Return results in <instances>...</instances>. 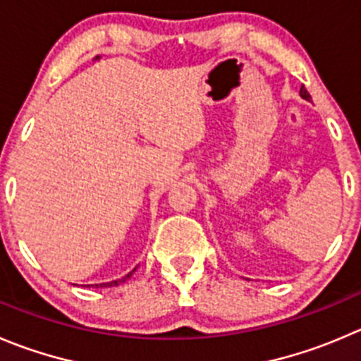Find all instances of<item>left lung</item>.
<instances>
[{"mask_svg":"<svg viewBox=\"0 0 361 361\" xmlns=\"http://www.w3.org/2000/svg\"><path fill=\"white\" fill-rule=\"evenodd\" d=\"M300 95H301V97H303V99H307V101H310V94H308V92H307V88H305L303 85H301Z\"/></svg>","mask_w":361,"mask_h":361,"instance_id":"8db88e82","label":"left lung"}]
</instances>
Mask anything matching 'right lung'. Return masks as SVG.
<instances>
[{
  "label": "right lung",
  "mask_w": 361,
  "mask_h": 361,
  "mask_svg": "<svg viewBox=\"0 0 361 361\" xmlns=\"http://www.w3.org/2000/svg\"><path fill=\"white\" fill-rule=\"evenodd\" d=\"M135 271H136V269H133L131 273L126 274V276H123V278H118V280L108 281V283H101V287H116V286H120V283H123V281H126V280H129V278H131V274L135 273ZM88 287H90V286H88ZM95 287H99V286H95Z\"/></svg>",
  "instance_id": "right-lung-1"
}]
</instances>
